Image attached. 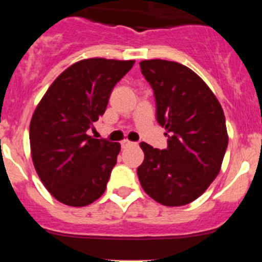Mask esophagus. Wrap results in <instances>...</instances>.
I'll use <instances>...</instances> for the list:
<instances>
[{
    "instance_id": "34e87169",
    "label": "esophagus",
    "mask_w": 262,
    "mask_h": 262,
    "mask_svg": "<svg viewBox=\"0 0 262 262\" xmlns=\"http://www.w3.org/2000/svg\"><path fill=\"white\" fill-rule=\"evenodd\" d=\"M131 144H133V142H129V140H127V139L122 140V147H127V145H131Z\"/></svg>"
}]
</instances>
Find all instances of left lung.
Instances as JSON below:
<instances>
[{
    "mask_svg": "<svg viewBox=\"0 0 262 262\" xmlns=\"http://www.w3.org/2000/svg\"><path fill=\"white\" fill-rule=\"evenodd\" d=\"M156 98L157 122L165 127L168 148L142 142L144 161L138 177L145 193L164 206L195 201L221 172L228 145L221 103L205 81L180 62L140 61Z\"/></svg>",
    "mask_w": 262,
    "mask_h": 262,
    "instance_id": "obj_1",
    "label": "left lung"
}]
</instances>
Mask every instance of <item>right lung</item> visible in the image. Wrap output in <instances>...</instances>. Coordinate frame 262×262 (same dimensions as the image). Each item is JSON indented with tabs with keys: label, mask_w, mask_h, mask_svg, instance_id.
I'll return each mask as SVG.
<instances>
[{
	"label": "right lung",
	"mask_w": 262,
	"mask_h": 262,
	"mask_svg": "<svg viewBox=\"0 0 262 262\" xmlns=\"http://www.w3.org/2000/svg\"><path fill=\"white\" fill-rule=\"evenodd\" d=\"M135 60L84 59L53 81L30 122V148L39 178L59 202L93 203L106 190L119 143L86 131L103 115L111 90Z\"/></svg>",
	"instance_id": "1"
}]
</instances>
